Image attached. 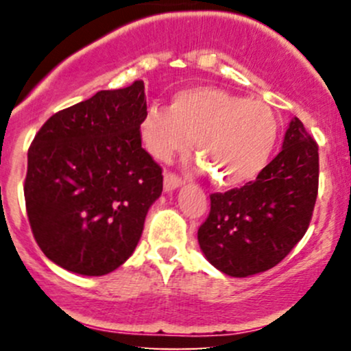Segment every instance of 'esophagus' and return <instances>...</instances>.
Segmentation results:
<instances>
[{"instance_id":"obj_1","label":"esophagus","mask_w":351,"mask_h":351,"mask_svg":"<svg viewBox=\"0 0 351 351\" xmlns=\"http://www.w3.org/2000/svg\"><path fill=\"white\" fill-rule=\"evenodd\" d=\"M181 184H183V180H181L178 175H175V173H165V178H163L165 191H173V189L180 188Z\"/></svg>"}]
</instances>
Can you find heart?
<instances>
[{"label":"heart","instance_id":"obj_1","mask_svg":"<svg viewBox=\"0 0 351 351\" xmlns=\"http://www.w3.org/2000/svg\"><path fill=\"white\" fill-rule=\"evenodd\" d=\"M140 135L150 155L162 162L188 150L195 138V153L209 178L219 186H239L264 170L279 123L263 100L195 87L178 92L170 107H148L140 120Z\"/></svg>","mask_w":351,"mask_h":351}]
</instances>
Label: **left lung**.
<instances>
[{
  "mask_svg": "<svg viewBox=\"0 0 351 351\" xmlns=\"http://www.w3.org/2000/svg\"><path fill=\"white\" fill-rule=\"evenodd\" d=\"M318 191V147L293 117L282 150L256 181L211 195L198 229L204 257L217 271L247 277L269 271L307 232Z\"/></svg>",
  "mask_w": 351,
  "mask_h": 351,
  "instance_id": "left-lung-1",
  "label": "left lung"
}]
</instances>
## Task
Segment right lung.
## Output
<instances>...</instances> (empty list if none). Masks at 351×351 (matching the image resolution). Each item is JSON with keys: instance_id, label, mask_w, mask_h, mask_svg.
I'll use <instances>...</instances> for the list:
<instances>
[{"instance_id": "right-lung-1", "label": "right lung", "mask_w": 351, "mask_h": 351, "mask_svg": "<svg viewBox=\"0 0 351 351\" xmlns=\"http://www.w3.org/2000/svg\"><path fill=\"white\" fill-rule=\"evenodd\" d=\"M143 80L58 112L27 152L24 199L47 259L80 276H106L135 251L162 168L142 148Z\"/></svg>"}]
</instances>
